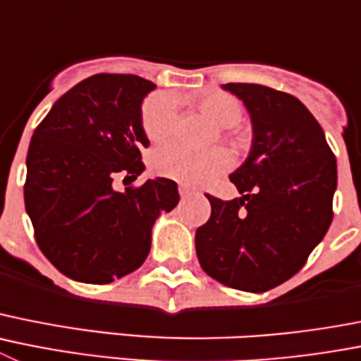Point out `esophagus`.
<instances>
[{
  "mask_svg": "<svg viewBox=\"0 0 361 361\" xmlns=\"http://www.w3.org/2000/svg\"><path fill=\"white\" fill-rule=\"evenodd\" d=\"M178 193H180V197L183 198H188L195 193V190L193 188L186 186V184H180V186H178Z\"/></svg>",
  "mask_w": 361,
  "mask_h": 361,
  "instance_id": "esophagus-1",
  "label": "esophagus"
}]
</instances>
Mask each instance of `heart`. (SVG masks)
<instances>
[{
    "instance_id": "b5f03b06",
    "label": "heart",
    "mask_w": 361,
    "mask_h": 361,
    "mask_svg": "<svg viewBox=\"0 0 361 361\" xmlns=\"http://www.w3.org/2000/svg\"><path fill=\"white\" fill-rule=\"evenodd\" d=\"M195 102L198 111L221 128L234 127L241 118L240 104L226 92H202ZM177 111L178 100L173 92H157L145 102L141 125L152 143H163L170 137L177 121ZM229 164V154L221 148L193 152L180 145H168L159 148L152 157V166L159 175L186 184L209 180L211 177L226 170Z\"/></svg>"
}]
</instances>
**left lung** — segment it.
<instances>
[{
  "label": "left lung",
  "instance_id": "left-lung-1",
  "mask_svg": "<svg viewBox=\"0 0 361 361\" xmlns=\"http://www.w3.org/2000/svg\"><path fill=\"white\" fill-rule=\"evenodd\" d=\"M252 121L247 159L231 173L240 197L211 204L195 234L200 267L218 283L267 292L295 276L333 220L336 159L319 121L292 94L224 84Z\"/></svg>",
  "mask_w": 361,
  "mask_h": 361
}]
</instances>
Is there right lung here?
I'll use <instances>...</instances> for the list:
<instances>
[{"mask_svg": "<svg viewBox=\"0 0 361 361\" xmlns=\"http://www.w3.org/2000/svg\"><path fill=\"white\" fill-rule=\"evenodd\" d=\"M154 87L135 75H92L62 94L32 135L26 213L42 254L69 279L105 284L140 269L155 220L178 204L170 178L112 186L118 173H143L140 150L150 141L141 105Z\"/></svg>", "mask_w": 361, "mask_h": 361, "instance_id": "obj_1", "label": "right lung"}]
</instances>
